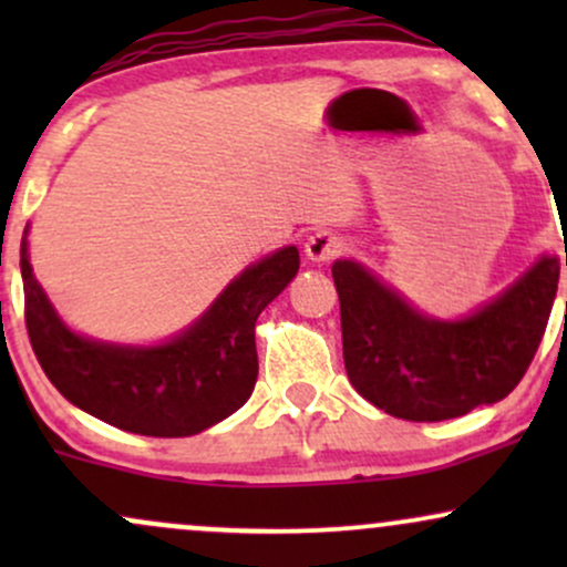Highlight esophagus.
Returning <instances> with one entry per match:
<instances>
[{
  "label": "esophagus",
  "instance_id": "obj_1",
  "mask_svg": "<svg viewBox=\"0 0 567 567\" xmlns=\"http://www.w3.org/2000/svg\"><path fill=\"white\" fill-rule=\"evenodd\" d=\"M343 252V239L330 231H317L306 239V258L315 264H328Z\"/></svg>",
  "mask_w": 567,
  "mask_h": 567
}]
</instances>
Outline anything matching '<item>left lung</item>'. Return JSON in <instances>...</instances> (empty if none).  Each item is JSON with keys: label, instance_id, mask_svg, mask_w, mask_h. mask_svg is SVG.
<instances>
[{"label": "left lung", "instance_id": "1", "mask_svg": "<svg viewBox=\"0 0 567 567\" xmlns=\"http://www.w3.org/2000/svg\"><path fill=\"white\" fill-rule=\"evenodd\" d=\"M567 266V252H565ZM343 362L351 386L383 413L445 421L504 400L528 370L557 296V256L461 320H437L357 261H336Z\"/></svg>", "mask_w": 567, "mask_h": 567}]
</instances>
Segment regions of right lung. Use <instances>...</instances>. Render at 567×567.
Instances as JSON below:
<instances>
[{
    "label": "right lung",
    "instance_id": "obj_1",
    "mask_svg": "<svg viewBox=\"0 0 567 567\" xmlns=\"http://www.w3.org/2000/svg\"><path fill=\"white\" fill-rule=\"evenodd\" d=\"M21 239L25 328L48 379L71 405L146 437H192L229 419L258 379L256 320L298 275V247H279L234 277L199 320L152 347L95 341L58 317Z\"/></svg>",
    "mask_w": 567,
    "mask_h": 567
}]
</instances>
